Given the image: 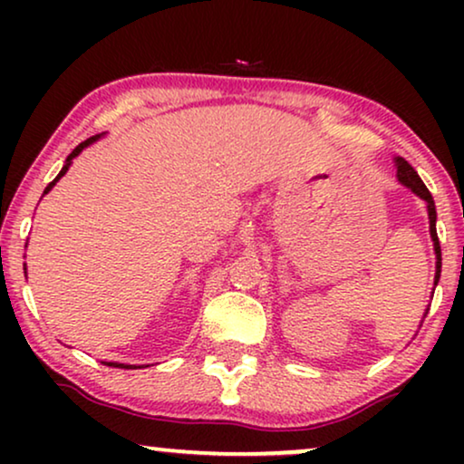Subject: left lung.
<instances>
[{"instance_id":"1","label":"left lung","mask_w":464,"mask_h":464,"mask_svg":"<svg viewBox=\"0 0 464 464\" xmlns=\"http://www.w3.org/2000/svg\"><path fill=\"white\" fill-rule=\"evenodd\" d=\"M397 179L403 183V186H408L411 192L420 196L422 200H427V208H429V221H430V238H433L435 243V256H437V272H435V285L440 281V275H441V246H440V238H437V227H435V219H437V211H435V202H433V196L424 186L420 177L414 169H411V164L408 160H403V158H397Z\"/></svg>"}]
</instances>
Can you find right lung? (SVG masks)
Here are the masks:
<instances>
[{
    "label": "right lung",
    "mask_w": 464,
    "mask_h": 464,
    "mask_svg": "<svg viewBox=\"0 0 464 464\" xmlns=\"http://www.w3.org/2000/svg\"><path fill=\"white\" fill-rule=\"evenodd\" d=\"M97 139H99V135H94V137H91V139H86V141H82V143L78 145V148H75V150L72 151V154H69V156H67V162H65V167H63V169H61V173H59V175H56V179H54V181H50V183H48V188H46V189H44V194H48V192H50V189H53V186H54V183H56V181H59V179H61V177L67 173L69 164H72V160H73V158H75V156H78V154H80V151L86 148V145H91L92 141H97ZM105 365H110V367H120V370H137V367H132V365H124V363H105Z\"/></svg>",
    "instance_id": "obj_1"
}]
</instances>
